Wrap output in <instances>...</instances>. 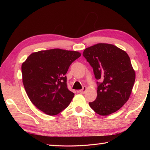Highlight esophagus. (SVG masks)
<instances>
[{"mask_svg":"<svg viewBox=\"0 0 150 150\" xmlns=\"http://www.w3.org/2000/svg\"><path fill=\"white\" fill-rule=\"evenodd\" d=\"M86 86H84L83 87V88L82 89V90H79V92H80L81 93H82V94H84L85 92H86Z\"/></svg>","mask_w":150,"mask_h":150,"instance_id":"obj_1","label":"esophagus"}]
</instances>
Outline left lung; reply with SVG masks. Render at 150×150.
Masks as SVG:
<instances>
[{
	"label": "left lung",
	"mask_w": 150,
	"mask_h": 150,
	"mask_svg": "<svg viewBox=\"0 0 150 150\" xmlns=\"http://www.w3.org/2000/svg\"><path fill=\"white\" fill-rule=\"evenodd\" d=\"M83 56L93 69L97 82V97L89 103L95 112L103 116L119 110L129 99L135 80L128 54L110 44L98 43L86 48Z\"/></svg>",
	"instance_id": "8db88e82"
}]
</instances>
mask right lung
Masks as SVG:
<instances>
[{"mask_svg": "<svg viewBox=\"0 0 150 150\" xmlns=\"http://www.w3.org/2000/svg\"><path fill=\"white\" fill-rule=\"evenodd\" d=\"M81 55L76 51L52 49L31 53L22 64V82L31 103L49 115L69 106L74 93L67 87L69 66Z\"/></svg>", "mask_w": 150, "mask_h": 150, "instance_id": "obj_1", "label": "right lung"}]
</instances>
